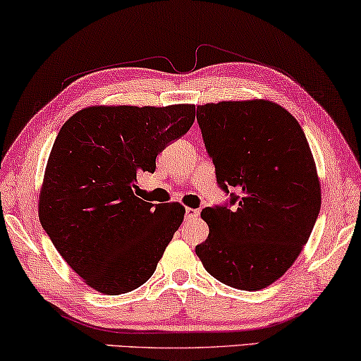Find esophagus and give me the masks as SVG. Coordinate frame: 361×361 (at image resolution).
I'll use <instances>...</instances> for the list:
<instances>
[{"mask_svg":"<svg viewBox=\"0 0 361 361\" xmlns=\"http://www.w3.org/2000/svg\"><path fill=\"white\" fill-rule=\"evenodd\" d=\"M186 220H192V219H197L199 216V210L197 209H191V207H188L186 209Z\"/></svg>","mask_w":361,"mask_h":361,"instance_id":"obj_1","label":"esophagus"}]
</instances>
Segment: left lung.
<instances>
[{
	"label": "left lung",
	"instance_id": "obj_1",
	"mask_svg": "<svg viewBox=\"0 0 361 361\" xmlns=\"http://www.w3.org/2000/svg\"><path fill=\"white\" fill-rule=\"evenodd\" d=\"M216 181L238 207H205L209 225L196 254L212 276L243 290L273 284L293 267L322 207V185L307 136L268 99L197 106Z\"/></svg>",
	"mask_w": 361,
	"mask_h": 361
}]
</instances>
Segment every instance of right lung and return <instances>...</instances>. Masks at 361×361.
I'll use <instances>...</instances> for the list:
<instances>
[{
	"instance_id": "right-lung-1",
	"label": "right lung",
	"mask_w": 361,
	"mask_h": 361,
	"mask_svg": "<svg viewBox=\"0 0 361 361\" xmlns=\"http://www.w3.org/2000/svg\"><path fill=\"white\" fill-rule=\"evenodd\" d=\"M194 104L90 106L62 125L48 157L38 216L57 252L101 294L130 293L156 271L185 219L180 202L135 196L136 175L191 128Z\"/></svg>"
}]
</instances>
